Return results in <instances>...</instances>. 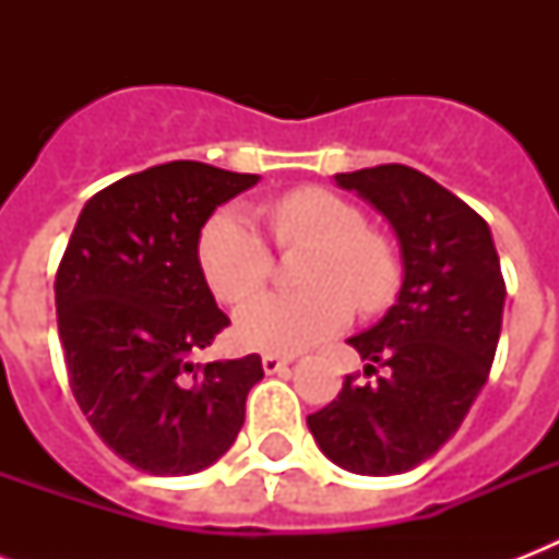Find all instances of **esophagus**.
<instances>
[{
    "label": "esophagus",
    "instance_id": "34e87169",
    "mask_svg": "<svg viewBox=\"0 0 559 559\" xmlns=\"http://www.w3.org/2000/svg\"><path fill=\"white\" fill-rule=\"evenodd\" d=\"M261 362H263V371H266V373H281V371H287L293 359L278 357V354H263Z\"/></svg>",
    "mask_w": 559,
    "mask_h": 559
}]
</instances>
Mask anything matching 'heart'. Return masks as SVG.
I'll return each instance as SVG.
<instances>
[{
  "instance_id": "obj_1",
  "label": "heart",
  "mask_w": 559,
  "mask_h": 559,
  "mask_svg": "<svg viewBox=\"0 0 559 559\" xmlns=\"http://www.w3.org/2000/svg\"><path fill=\"white\" fill-rule=\"evenodd\" d=\"M281 246H307L301 293H266L235 316L240 345L266 354H298L340 333L359 310H380L397 289L400 270L385 237L368 228L354 202L324 188H298L270 209ZM200 263L211 293L237 305L254 296L272 272V249L249 214L226 209L200 237Z\"/></svg>"
}]
</instances>
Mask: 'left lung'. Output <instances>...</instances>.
Here are the masks:
<instances>
[{"label": "left lung", "mask_w": 559, "mask_h": 559, "mask_svg": "<svg viewBox=\"0 0 559 559\" xmlns=\"http://www.w3.org/2000/svg\"><path fill=\"white\" fill-rule=\"evenodd\" d=\"M333 179L389 219L403 284L389 313L348 340L366 373H385L362 385L345 377L307 426L342 469L397 476L459 432L487 382L502 333V266L485 219L420 170L377 165Z\"/></svg>", "instance_id": "obj_1"}]
</instances>
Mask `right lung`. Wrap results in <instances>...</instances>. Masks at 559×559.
<instances>
[{
  "label": "right lung",
  "mask_w": 559,
  "mask_h": 559,
  "mask_svg": "<svg viewBox=\"0 0 559 559\" xmlns=\"http://www.w3.org/2000/svg\"><path fill=\"white\" fill-rule=\"evenodd\" d=\"M202 162H168L98 191L57 270L69 385L109 450L151 476H191L235 443L258 354L193 362L228 324L200 266L217 205L258 186Z\"/></svg>",
  "instance_id": "1"
}]
</instances>
